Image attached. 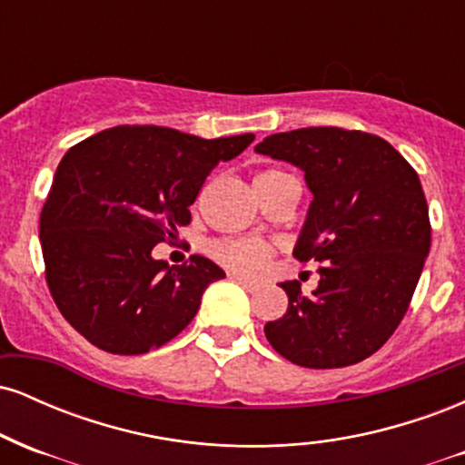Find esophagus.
I'll use <instances>...</instances> for the list:
<instances>
[{
    "label": "esophagus",
    "instance_id": "1",
    "mask_svg": "<svg viewBox=\"0 0 465 465\" xmlns=\"http://www.w3.org/2000/svg\"><path fill=\"white\" fill-rule=\"evenodd\" d=\"M232 280L233 282H238L240 286H244L247 288V291H255V288H258L260 284L255 280H249V277H244V275H238V273H232Z\"/></svg>",
    "mask_w": 465,
    "mask_h": 465
}]
</instances>
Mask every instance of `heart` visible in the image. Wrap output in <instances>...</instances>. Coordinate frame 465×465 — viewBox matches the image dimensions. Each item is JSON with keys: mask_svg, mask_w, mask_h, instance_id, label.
Returning a JSON list of instances; mask_svg holds the SVG:
<instances>
[{"mask_svg": "<svg viewBox=\"0 0 465 465\" xmlns=\"http://www.w3.org/2000/svg\"><path fill=\"white\" fill-rule=\"evenodd\" d=\"M286 173L277 168L262 170V173L255 177V183H264V181H273L277 177H284ZM212 253L216 260H221L223 264L232 266V269L247 271V273H255V271L264 269V264L269 262L271 249L269 242L260 238H225L212 242Z\"/></svg>", "mask_w": 465, "mask_h": 465, "instance_id": "b5f03b06", "label": "heart"}]
</instances>
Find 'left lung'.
Here are the masks:
<instances>
[{"instance_id": "8db88e82", "label": "left lung", "mask_w": 465, "mask_h": 465, "mask_svg": "<svg viewBox=\"0 0 465 465\" xmlns=\"http://www.w3.org/2000/svg\"><path fill=\"white\" fill-rule=\"evenodd\" d=\"M255 153L303 173L312 203L292 255L322 264L312 295L282 282L288 308L266 339L311 370L365 361L396 332L430 249L418 173L382 137L336 126L277 133Z\"/></svg>"}]
</instances>
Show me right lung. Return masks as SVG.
Instances as JSON below:
<instances>
[{"instance_id":"obj_1","label":"right lung","mask_w":465,"mask_h":465,"mask_svg":"<svg viewBox=\"0 0 465 465\" xmlns=\"http://www.w3.org/2000/svg\"><path fill=\"white\" fill-rule=\"evenodd\" d=\"M255 135L203 140L165 126H115L69 148L41 212L45 280L95 348L146 354L194 319L225 271L203 255L170 266L153 249L190 223L207 174Z\"/></svg>"}]
</instances>
